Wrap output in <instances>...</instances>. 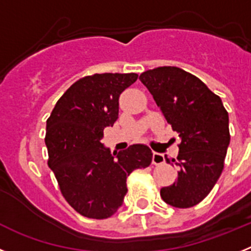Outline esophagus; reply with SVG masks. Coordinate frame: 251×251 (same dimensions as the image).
<instances>
[{"mask_svg": "<svg viewBox=\"0 0 251 251\" xmlns=\"http://www.w3.org/2000/svg\"><path fill=\"white\" fill-rule=\"evenodd\" d=\"M152 163L153 165H162V163H165V157H163V154H161L158 152H153Z\"/></svg>", "mask_w": 251, "mask_h": 251, "instance_id": "34e87169", "label": "esophagus"}]
</instances>
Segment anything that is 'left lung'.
I'll use <instances>...</instances> for the list:
<instances>
[{"label":"left lung","instance_id":"1","mask_svg":"<svg viewBox=\"0 0 251 251\" xmlns=\"http://www.w3.org/2000/svg\"><path fill=\"white\" fill-rule=\"evenodd\" d=\"M139 80L181 139L177 159L172 158L178 166L177 181L162 187L161 197L174 207H192L210 194L223 172L230 143L229 114L219 95L176 66L147 70Z\"/></svg>","mask_w":251,"mask_h":251}]
</instances>
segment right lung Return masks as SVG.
<instances>
[{
    "label": "right lung",
    "mask_w": 251,
    "mask_h": 251,
    "mask_svg": "<svg viewBox=\"0 0 251 251\" xmlns=\"http://www.w3.org/2000/svg\"><path fill=\"white\" fill-rule=\"evenodd\" d=\"M134 73H104L75 81L46 121L49 167L60 191L75 211L89 219H108L122 206L127 177L152 162V151L133 145L110 153L103 130L118 119L119 95L137 80Z\"/></svg>",
    "instance_id": "1"
}]
</instances>
